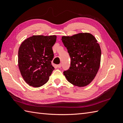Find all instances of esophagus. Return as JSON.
Listing matches in <instances>:
<instances>
[{
    "instance_id": "obj_1",
    "label": "esophagus",
    "mask_w": 123,
    "mask_h": 123,
    "mask_svg": "<svg viewBox=\"0 0 123 123\" xmlns=\"http://www.w3.org/2000/svg\"><path fill=\"white\" fill-rule=\"evenodd\" d=\"M57 67H58L59 68H60L61 67V64H58V65H57Z\"/></svg>"
}]
</instances>
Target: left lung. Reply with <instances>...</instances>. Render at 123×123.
<instances>
[{
    "instance_id": "left-lung-1",
    "label": "left lung",
    "mask_w": 123,
    "mask_h": 123,
    "mask_svg": "<svg viewBox=\"0 0 123 123\" xmlns=\"http://www.w3.org/2000/svg\"><path fill=\"white\" fill-rule=\"evenodd\" d=\"M61 40L71 58L69 69L63 74L72 85L87 86L95 78L100 67L101 52L97 41L88 33L63 36Z\"/></svg>"
}]
</instances>
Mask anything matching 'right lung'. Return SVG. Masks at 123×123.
Returning a JSON list of instances; mask_svg holds the SVG:
<instances>
[{"instance_id": "add662e5", "label": "right lung", "mask_w": 123, "mask_h": 123, "mask_svg": "<svg viewBox=\"0 0 123 123\" xmlns=\"http://www.w3.org/2000/svg\"><path fill=\"white\" fill-rule=\"evenodd\" d=\"M56 36L33 35L20 45L18 55V67L25 81L34 87H40L48 81L54 70L51 61L53 46Z\"/></svg>"}]
</instances>
